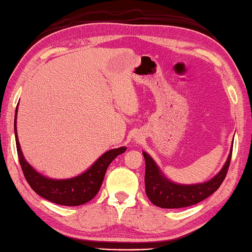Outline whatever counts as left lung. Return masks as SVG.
Segmentation results:
<instances>
[{"label":"left lung","mask_w":252,"mask_h":252,"mask_svg":"<svg viewBox=\"0 0 252 252\" xmlns=\"http://www.w3.org/2000/svg\"><path fill=\"white\" fill-rule=\"evenodd\" d=\"M142 153L144 160H146L144 183H146L148 198L157 207L163 209H178L199 203L202 200L210 197L213 192L219 189L228 172L232 148L222 169L210 180L202 183H195V185H180V183L171 181L164 176L159 165L147 152L143 151Z\"/></svg>","instance_id":"obj_1"}]
</instances>
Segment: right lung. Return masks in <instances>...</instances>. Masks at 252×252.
Masks as SVG:
<instances>
[{"instance_id": "right-lung-1", "label": "right lung", "mask_w": 252, "mask_h": 252, "mask_svg": "<svg viewBox=\"0 0 252 252\" xmlns=\"http://www.w3.org/2000/svg\"><path fill=\"white\" fill-rule=\"evenodd\" d=\"M16 117H18V106L14 117V133L19 161L25 179L30 187L42 198L61 206H81L94 198L99 192L106 169L111 162L126 150V147H120L106 151L90 168L76 177L51 179L34 170L32 165H30L29 162L25 160L16 132Z\"/></svg>"}]
</instances>
